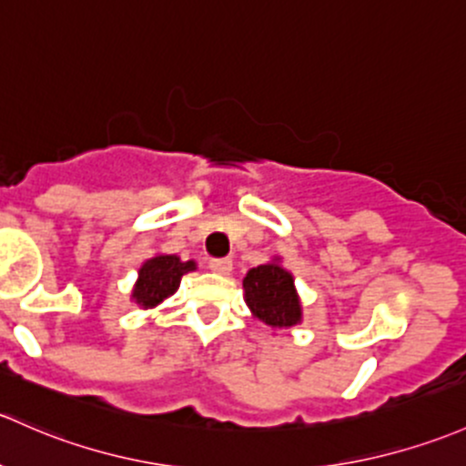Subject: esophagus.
<instances>
[{
    "label": "esophagus",
    "instance_id": "34e87169",
    "mask_svg": "<svg viewBox=\"0 0 466 466\" xmlns=\"http://www.w3.org/2000/svg\"><path fill=\"white\" fill-rule=\"evenodd\" d=\"M209 270L223 274L225 277V274L232 272V261H229V258H212V261H209Z\"/></svg>",
    "mask_w": 466,
    "mask_h": 466
}]
</instances>
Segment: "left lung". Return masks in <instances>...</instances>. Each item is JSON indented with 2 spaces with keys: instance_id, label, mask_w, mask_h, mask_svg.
Wrapping results in <instances>:
<instances>
[{
  "instance_id": "left-lung-1",
  "label": "left lung",
  "mask_w": 466,
  "mask_h": 466,
  "mask_svg": "<svg viewBox=\"0 0 466 466\" xmlns=\"http://www.w3.org/2000/svg\"><path fill=\"white\" fill-rule=\"evenodd\" d=\"M243 292L254 319L263 321L272 330L299 326L303 321L295 277L281 266L279 257L248 270L243 279Z\"/></svg>"
}]
</instances>
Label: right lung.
I'll use <instances>...</instances> for the list:
<instances>
[{
  "label": "right lung",
  "mask_w": 466,
  "mask_h": 466,
  "mask_svg": "<svg viewBox=\"0 0 466 466\" xmlns=\"http://www.w3.org/2000/svg\"><path fill=\"white\" fill-rule=\"evenodd\" d=\"M196 261H183L176 254H154L138 268V279L131 290V301L149 310L178 290L183 274L194 272Z\"/></svg>",
  "instance_id": "1"
}]
</instances>
